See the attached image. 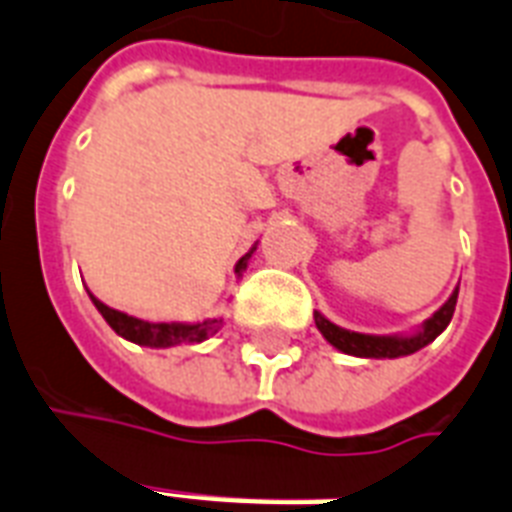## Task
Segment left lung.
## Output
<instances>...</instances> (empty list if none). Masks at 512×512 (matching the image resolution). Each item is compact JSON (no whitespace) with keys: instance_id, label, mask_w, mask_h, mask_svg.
Returning a JSON list of instances; mask_svg holds the SVG:
<instances>
[{"instance_id":"1","label":"left lung","mask_w":512,"mask_h":512,"mask_svg":"<svg viewBox=\"0 0 512 512\" xmlns=\"http://www.w3.org/2000/svg\"><path fill=\"white\" fill-rule=\"evenodd\" d=\"M457 292L460 289H454V295L446 300L441 308H438L428 321H425V327L422 332L412 337H372V335H358V332H348V329L335 327L332 321H327L321 313H313V319H316V327L324 337H327L337 350L342 353H350V356H361V358H398V356H409L414 350L425 348L428 342L436 340L446 327H449V321L454 316V308H457Z\"/></svg>"}]
</instances>
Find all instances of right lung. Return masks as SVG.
<instances>
[{
	"label": "right lung",
	"mask_w": 512,
	"mask_h": 512,
	"mask_svg": "<svg viewBox=\"0 0 512 512\" xmlns=\"http://www.w3.org/2000/svg\"><path fill=\"white\" fill-rule=\"evenodd\" d=\"M249 255H244L236 263V273L247 265ZM92 303L103 313V319L108 321V327L114 329L116 335H122L124 340L138 342V345H151V348H172V345H180V342H201L207 340L209 335H215L220 324H223L220 319L201 321V324H148V321H140L135 316H127V313L108 308V305L100 303L98 297H92Z\"/></svg>",
	"instance_id": "add662e5"
}]
</instances>
